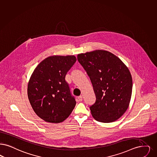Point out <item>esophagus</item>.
<instances>
[{
  "label": "esophagus",
  "mask_w": 157,
  "mask_h": 157,
  "mask_svg": "<svg viewBox=\"0 0 157 157\" xmlns=\"http://www.w3.org/2000/svg\"><path fill=\"white\" fill-rule=\"evenodd\" d=\"M78 100H79V101H82V100H83V97H82V96H78Z\"/></svg>",
  "instance_id": "obj_1"
}]
</instances>
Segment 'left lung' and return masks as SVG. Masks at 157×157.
I'll list each match as a JSON object with an SVG mask.
<instances>
[{"label": "left lung", "instance_id": "8db88e82", "mask_svg": "<svg viewBox=\"0 0 157 157\" xmlns=\"http://www.w3.org/2000/svg\"><path fill=\"white\" fill-rule=\"evenodd\" d=\"M93 85L96 101L90 106L94 119L110 123L125 113L131 99V74L121 59L107 51H94L77 56Z\"/></svg>", "mask_w": 157, "mask_h": 157}]
</instances>
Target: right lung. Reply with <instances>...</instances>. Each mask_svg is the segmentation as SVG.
<instances>
[{
    "instance_id": "add662e5",
    "label": "right lung",
    "mask_w": 157,
    "mask_h": 157,
    "mask_svg": "<svg viewBox=\"0 0 157 157\" xmlns=\"http://www.w3.org/2000/svg\"><path fill=\"white\" fill-rule=\"evenodd\" d=\"M76 61L74 56H49L33 72L28 84V98L34 112L45 121L63 122L75 106L65 76Z\"/></svg>"
}]
</instances>
